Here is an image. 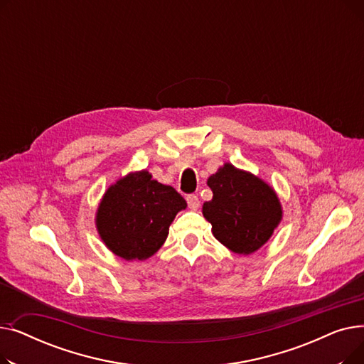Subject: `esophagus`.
I'll use <instances>...</instances> for the list:
<instances>
[{"label": "esophagus", "mask_w": 364, "mask_h": 364, "mask_svg": "<svg viewBox=\"0 0 364 364\" xmlns=\"http://www.w3.org/2000/svg\"><path fill=\"white\" fill-rule=\"evenodd\" d=\"M187 205L190 209H193V211H196V209L199 208L200 202H199V198L196 195H187Z\"/></svg>", "instance_id": "obj_1"}]
</instances>
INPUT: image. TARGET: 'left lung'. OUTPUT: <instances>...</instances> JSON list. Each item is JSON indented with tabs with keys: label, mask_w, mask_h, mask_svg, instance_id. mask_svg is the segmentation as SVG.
<instances>
[{
	"label": "left lung",
	"mask_w": 364,
	"mask_h": 364,
	"mask_svg": "<svg viewBox=\"0 0 364 364\" xmlns=\"http://www.w3.org/2000/svg\"><path fill=\"white\" fill-rule=\"evenodd\" d=\"M213 199L203 203V217L213 233L235 254H252L270 239L282 220L274 190L258 177L225 164L208 178Z\"/></svg>",
	"instance_id": "left-lung-1"
}]
</instances>
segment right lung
<instances>
[{
  "instance_id": "obj_1",
  "label": "right lung",
  "mask_w": 364,
  "mask_h": 364,
  "mask_svg": "<svg viewBox=\"0 0 364 364\" xmlns=\"http://www.w3.org/2000/svg\"><path fill=\"white\" fill-rule=\"evenodd\" d=\"M187 206L174 187L151 180L147 171L134 172L107 188L97 211V230L118 257L146 259L168 237L169 225Z\"/></svg>"
}]
</instances>
